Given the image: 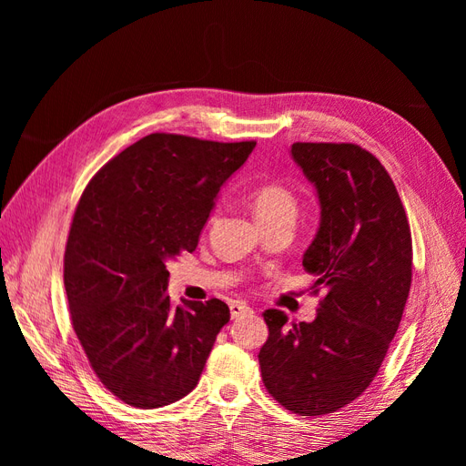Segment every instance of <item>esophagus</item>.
<instances>
[{
	"label": "esophagus",
	"mask_w": 466,
	"mask_h": 466,
	"mask_svg": "<svg viewBox=\"0 0 466 466\" xmlns=\"http://www.w3.org/2000/svg\"><path fill=\"white\" fill-rule=\"evenodd\" d=\"M229 311H231V317H233V319H238V317L252 313V309H250L247 303L233 301V303H229Z\"/></svg>",
	"instance_id": "esophagus-1"
}]
</instances>
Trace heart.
<instances>
[{
    "label": "heart",
    "instance_id": "obj_1",
    "mask_svg": "<svg viewBox=\"0 0 466 466\" xmlns=\"http://www.w3.org/2000/svg\"><path fill=\"white\" fill-rule=\"evenodd\" d=\"M250 204L260 223L293 221L298 216L299 200L295 192L279 182H266L250 194Z\"/></svg>",
    "mask_w": 466,
    "mask_h": 466
}]
</instances>
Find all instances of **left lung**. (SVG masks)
<instances>
[{
  "label": "left lung",
  "mask_w": 466,
  "mask_h": 466,
  "mask_svg": "<svg viewBox=\"0 0 466 466\" xmlns=\"http://www.w3.org/2000/svg\"><path fill=\"white\" fill-rule=\"evenodd\" d=\"M313 182L320 225L303 266L327 289L313 322L264 311L258 363L266 390L286 410L324 416L371 385L399 330L412 284V235L387 168L356 144L291 146Z\"/></svg>",
  "instance_id": "1"
}]
</instances>
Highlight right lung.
<instances>
[{
	"instance_id": "right-lung-1",
	"label": "right lung",
	"mask_w": 466,
	"mask_h": 466,
	"mask_svg": "<svg viewBox=\"0 0 466 466\" xmlns=\"http://www.w3.org/2000/svg\"><path fill=\"white\" fill-rule=\"evenodd\" d=\"M257 142L149 134L83 190L64 255L69 315L98 380L136 408L167 406L198 385L221 299L167 295V260L192 252L214 200Z\"/></svg>"
}]
</instances>
